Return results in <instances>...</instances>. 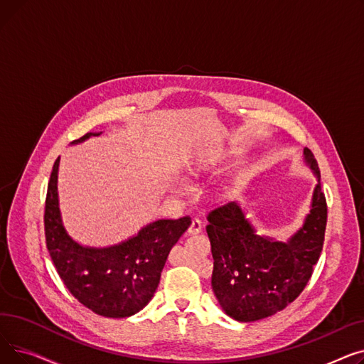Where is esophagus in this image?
<instances>
[{
    "instance_id": "esophagus-1",
    "label": "esophagus",
    "mask_w": 364,
    "mask_h": 364,
    "mask_svg": "<svg viewBox=\"0 0 364 364\" xmlns=\"http://www.w3.org/2000/svg\"><path fill=\"white\" fill-rule=\"evenodd\" d=\"M200 232H202V221L198 220V218H195V220L192 221V224H190L187 233H188V235H198V233H200Z\"/></svg>"
}]
</instances>
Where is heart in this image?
I'll return each instance as SVG.
<instances>
[{"mask_svg": "<svg viewBox=\"0 0 364 364\" xmlns=\"http://www.w3.org/2000/svg\"><path fill=\"white\" fill-rule=\"evenodd\" d=\"M186 188H187V186H186L184 183H180V184H178V190H180V192H184Z\"/></svg>", "mask_w": 364, "mask_h": 364, "instance_id": "heart-1", "label": "heart"}]
</instances>
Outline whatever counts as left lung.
<instances>
[{"label":"left lung","mask_w":364,"mask_h":364,"mask_svg":"<svg viewBox=\"0 0 364 364\" xmlns=\"http://www.w3.org/2000/svg\"><path fill=\"white\" fill-rule=\"evenodd\" d=\"M304 159L317 177L310 214L288 240L257 235L236 202L208 214L206 233L214 258L213 291L227 316L255 321L283 310L307 286L318 261L328 221L326 198L321 192L320 169L310 149Z\"/></svg>","instance_id":"1"}]
</instances>
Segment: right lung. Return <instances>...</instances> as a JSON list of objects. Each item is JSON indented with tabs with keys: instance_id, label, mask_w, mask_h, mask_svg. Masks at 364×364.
Segmentation results:
<instances>
[{
	"instance_id": "obj_1",
	"label": "right lung",
	"mask_w": 364,
	"mask_h": 364,
	"mask_svg": "<svg viewBox=\"0 0 364 364\" xmlns=\"http://www.w3.org/2000/svg\"><path fill=\"white\" fill-rule=\"evenodd\" d=\"M102 132H88L72 141L78 144ZM57 158L48 181L44 228L51 261L68 291L95 314L124 318L143 310L155 295L171 247L192 224L190 217L158 220L132 237L107 247L75 242L62 223Z\"/></svg>"
}]
</instances>
